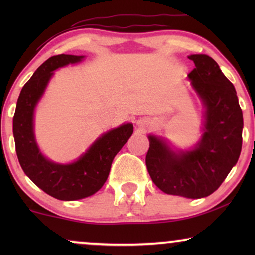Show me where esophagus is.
Masks as SVG:
<instances>
[{"label":"esophagus","mask_w":255,"mask_h":255,"mask_svg":"<svg viewBox=\"0 0 255 255\" xmlns=\"http://www.w3.org/2000/svg\"><path fill=\"white\" fill-rule=\"evenodd\" d=\"M140 124H144V122H140Z\"/></svg>","instance_id":"1"}]
</instances>
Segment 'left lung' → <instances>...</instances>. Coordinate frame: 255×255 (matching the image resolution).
Here are the masks:
<instances>
[{
	"instance_id": "left-lung-1",
	"label": "left lung",
	"mask_w": 255,
	"mask_h": 255,
	"mask_svg": "<svg viewBox=\"0 0 255 255\" xmlns=\"http://www.w3.org/2000/svg\"><path fill=\"white\" fill-rule=\"evenodd\" d=\"M188 58L195 64L188 76L205 106L204 133L193 151L177 153L149 135L146 167L163 193L201 198L217 190L238 161L244 122L235 87L217 62L205 54Z\"/></svg>"
}]
</instances>
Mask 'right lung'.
Returning a JSON list of instances; mask_svg holds the SVG:
<instances>
[{
  "instance_id": "add662e5",
  "label": "right lung",
  "mask_w": 255,
  "mask_h": 255,
  "mask_svg": "<svg viewBox=\"0 0 255 255\" xmlns=\"http://www.w3.org/2000/svg\"><path fill=\"white\" fill-rule=\"evenodd\" d=\"M83 57L59 54L48 58L22 88L13 116L16 153L24 173L52 197L75 201L95 194L109 175L115 155L133 133V125L123 124L103 134L78 161L59 165L45 159L33 134V110L54 69L81 61Z\"/></svg>"
}]
</instances>
